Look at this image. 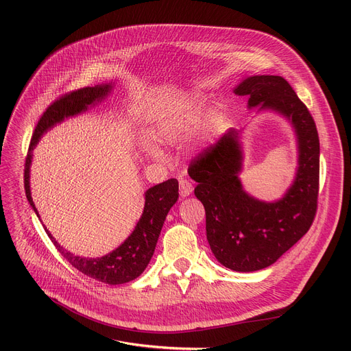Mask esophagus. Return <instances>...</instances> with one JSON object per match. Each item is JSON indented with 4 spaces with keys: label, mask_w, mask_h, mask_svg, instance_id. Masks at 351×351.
Instances as JSON below:
<instances>
[{
    "label": "esophagus",
    "mask_w": 351,
    "mask_h": 351,
    "mask_svg": "<svg viewBox=\"0 0 351 351\" xmlns=\"http://www.w3.org/2000/svg\"><path fill=\"white\" fill-rule=\"evenodd\" d=\"M193 191V185L188 179H180L179 180V193L180 196H189Z\"/></svg>",
    "instance_id": "34e87169"
}]
</instances>
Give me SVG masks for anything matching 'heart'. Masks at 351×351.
Instances as JSON below:
<instances>
[{
    "mask_svg": "<svg viewBox=\"0 0 351 351\" xmlns=\"http://www.w3.org/2000/svg\"><path fill=\"white\" fill-rule=\"evenodd\" d=\"M213 117L209 118V123H213ZM197 122V110L193 109L191 112H188L183 118H169L163 123L162 131L166 134H173L178 131H183V129H189Z\"/></svg>",
    "mask_w": 351,
    "mask_h": 351,
    "instance_id": "b5f03b06",
    "label": "heart"
}]
</instances>
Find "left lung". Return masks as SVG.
I'll use <instances>...</instances> for the list:
<instances>
[{
  "mask_svg": "<svg viewBox=\"0 0 351 351\" xmlns=\"http://www.w3.org/2000/svg\"><path fill=\"white\" fill-rule=\"evenodd\" d=\"M249 97V106L274 109L287 117L299 139V169L283 199L266 204L241 185L242 152L237 131H229L199 152L188 173L197 182L196 197L206 212V236L216 259L236 271L273 265L310 229L317 212L320 142L307 106L290 84L278 75L246 78L234 89Z\"/></svg>",
  "mask_w": 351,
  "mask_h": 351,
  "instance_id": "left-lung-1",
  "label": "left lung"
}]
</instances>
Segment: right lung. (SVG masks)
Returning a JSON list of instances; mask_svg holds the SVG:
<instances>
[{
  "mask_svg": "<svg viewBox=\"0 0 351 351\" xmlns=\"http://www.w3.org/2000/svg\"><path fill=\"white\" fill-rule=\"evenodd\" d=\"M109 89L110 85H97L71 90L58 99H55L45 109V112L40 118L38 123H36L29 142L24 169L25 195L36 215H38V212L35 209L29 191V165L31 151L34 149V146L40 141L41 135L48 128H51L53 123L61 122L66 117L82 112L88 105L102 99L108 94ZM178 191L179 185L176 179H168L159 183V185L147 189L145 193L143 213L132 234L118 249L104 257H99V259H86V257L73 256L72 253L64 250L48 230L47 233L53 246L57 247V250L65 257L66 262H69L72 267H75L81 273L89 276V278L106 285L128 283L141 276L147 263H149L155 252V246L166 215H168L171 208L175 205V202L178 200Z\"/></svg>",
  "mask_w": 351,
  "mask_h": 351,
  "instance_id": "right-lung-1",
  "label": "right lung"
}]
</instances>
